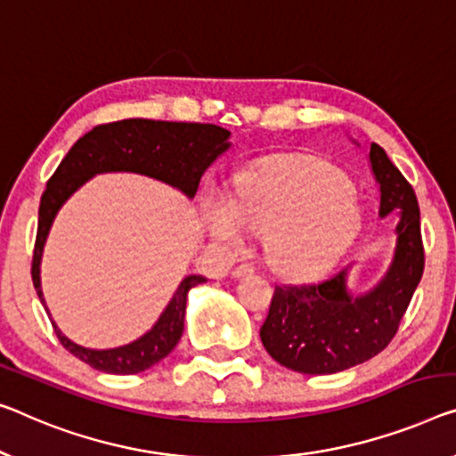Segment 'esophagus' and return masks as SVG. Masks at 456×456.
<instances>
[{
    "mask_svg": "<svg viewBox=\"0 0 456 456\" xmlns=\"http://www.w3.org/2000/svg\"><path fill=\"white\" fill-rule=\"evenodd\" d=\"M231 274H233V278H243V276L254 274V268H251L249 264H240V266L233 268V272H231Z\"/></svg>",
    "mask_w": 456,
    "mask_h": 456,
    "instance_id": "1",
    "label": "esophagus"
}]
</instances>
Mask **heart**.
<instances>
[{
    "mask_svg": "<svg viewBox=\"0 0 456 456\" xmlns=\"http://www.w3.org/2000/svg\"><path fill=\"white\" fill-rule=\"evenodd\" d=\"M350 186L328 163H278L246 175L231 207L213 202L207 229L227 248L241 243V225L266 235L270 266L309 276L334 260L356 225Z\"/></svg>",
    "mask_w": 456,
    "mask_h": 456,
    "instance_id": "b5f03b06",
    "label": "heart"
}]
</instances>
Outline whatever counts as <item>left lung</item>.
Listing matches in <instances>:
<instances>
[{
    "mask_svg": "<svg viewBox=\"0 0 456 456\" xmlns=\"http://www.w3.org/2000/svg\"><path fill=\"white\" fill-rule=\"evenodd\" d=\"M369 159L380 190L379 215L399 216L397 246L385 276L360 295L348 289L352 264L315 282L278 284L260 328L268 354L303 375H334L385 350L422 278L416 192L377 142H370Z\"/></svg>",
    "mask_w": 456,
    "mask_h": 456,
    "instance_id": "left-lung-1",
    "label": "left lung"
}]
</instances>
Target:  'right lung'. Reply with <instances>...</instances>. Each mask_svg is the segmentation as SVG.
Wrapping results in <instances>:
<instances>
[{
  "label": "right lung",
  "mask_w": 456,
  "mask_h": 456,
  "mask_svg": "<svg viewBox=\"0 0 456 456\" xmlns=\"http://www.w3.org/2000/svg\"><path fill=\"white\" fill-rule=\"evenodd\" d=\"M229 137L231 133L227 128L216 125L147 118L108 122L86 133L59 163L57 172L51 175L40 199L38 231L32 256V282L46 314L49 309H46L43 289H40V260H43L45 241L59 208L77 188L96 174L133 172L166 182L178 188L188 199H194L202 174L231 147ZM200 282H207V278L200 274L186 276L153 328L134 342L118 346V348H84L61 334L51 314L49 319L63 348L90 364L92 369L110 372V375H137L158 364L180 342L182 331H184L188 290Z\"/></svg>",
  "instance_id": "obj_1"
}]
</instances>
